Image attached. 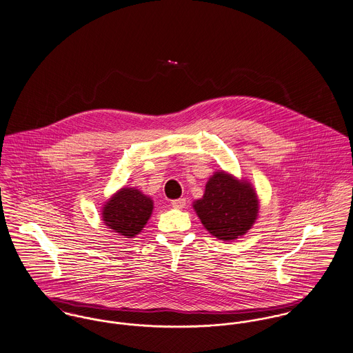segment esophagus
Masks as SVG:
<instances>
[{
  "instance_id": "obj_1",
  "label": "esophagus",
  "mask_w": 353,
  "mask_h": 353,
  "mask_svg": "<svg viewBox=\"0 0 353 353\" xmlns=\"http://www.w3.org/2000/svg\"><path fill=\"white\" fill-rule=\"evenodd\" d=\"M171 205H172V208H175V209H183V208L186 206V199H185V198L174 199V201L171 202Z\"/></svg>"
}]
</instances>
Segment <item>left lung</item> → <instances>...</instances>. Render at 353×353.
Returning a JSON list of instances; mask_svg holds the SVG:
<instances>
[{"label": "left lung", "instance_id": "left-lung-1", "mask_svg": "<svg viewBox=\"0 0 353 353\" xmlns=\"http://www.w3.org/2000/svg\"><path fill=\"white\" fill-rule=\"evenodd\" d=\"M192 208L210 234L230 241L255 224L259 198L251 182L220 170L209 178L203 196L194 201Z\"/></svg>", "mask_w": 353, "mask_h": 353}]
</instances>
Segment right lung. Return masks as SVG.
I'll return each mask as SVG.
<instances>
[{
    "label": "right lung",
    "mask_w": 353,
    "mask_h": 353,
    "mask_svg": "<svg viewBox=\"0 0 353 353\" xmlns=\"http://www.w3.org/2000/svg\"><path fill=\"white\" fill-rule=\"evenodd\" d=\"M154 210L151 196L136 188H123L102 206V221L119 236L132 239L139 234Z\"/></svg>",
    "instance_id": "obj_1"
}]
</instances>
